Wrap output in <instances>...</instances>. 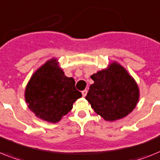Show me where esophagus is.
I'll return each instance as SVG.
<instances>
[{"label":"esophagus","mask_w":160,"mask_h":160,"mask_svg":"<svg viewBox=\"0 0 160 160\" xmlns=\"http://www.w3.org/2000/svg\"><path fill=\"white\" fill-rule=\"evenodd\" d=\"M87 90L86 89H84V90H83L82 91V95H83V97H85V96H86V94H87Z\"/></svg>","instance_id":"34e87169"}]
</instances>
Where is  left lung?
Returning <instances> with one entry per match:
<instances>
[{
  "mask_svg": "<svg viewBox=\"0 0 160 160\" xmlns=\"http://www.w3.org/2000/svg\"><path fill=\"white\" fill-rule=\"evenodd\" d=\"M86 100L96 113L104 120L113 122L133 111L139 101L140 91L136 80L116 62L107 69L93 74Z\"/></svg>",
  "mask_w": 160,
  "mask_h": 160,
  "instance_id": "1",
  "label": "left lung"
}]
</instances>
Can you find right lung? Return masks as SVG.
I'll return each instance as SVG.
<instances>
[{
    "mask_svg": "<svg viewBox=\"0 0 160 160\" xmlns=\"http://www.w3.org/2000/svg\"><path fill=\"white\" fill-rule=\"evenodd\" d=\"M72 77L65 76L56 58L49 60L31 76L24 98L35 116L56 123L67 115L82 94L76 89Z\"/></svg>",
    "mask_w": 160,
    "mask_h": 160,
    "instance_id": "1",
    "label": "right lung"
}]
</instances>
